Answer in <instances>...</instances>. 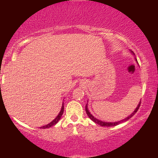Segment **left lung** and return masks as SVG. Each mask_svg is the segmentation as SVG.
Here are the masks:
<instances>
[{
  "label": "left lung",
  "instance_id": "obj_1",
  "mask_svg": "<svg viewBox=\"0 0 158 158\" xmlns=\"http://www.w3.org/2000/svg\"><path fill=\"white\" fill-rule=\"evenodd\" d=\"M136 61H137V59H136ZM140 104H141V101H140V102L139 103L138 106L137 107V108H136V109L135 110V111H134L133 113H132V114H131V115L128 116V117H127V118H126L125 119H123V120H121V121H119V122H116V123H106V122H102V121H100V120H99V119H97V118H95V117H94V116L92 115V114H90V113L89 112V110H88V108H87V105H86V106H85V111H86V114H88V117H89V118H90V119H91V120H93L94 123H97V124L99 125V126H104V127L115 126H117V125H119V123L124 122V121H127V120H128V119H129L130 118H131V117H133V116L135 115V114H136V112H137V110H138L139 106H140Z\"/></svg>",
  "mask_w": 158,
  "mask_h": 158
}]
</instances>
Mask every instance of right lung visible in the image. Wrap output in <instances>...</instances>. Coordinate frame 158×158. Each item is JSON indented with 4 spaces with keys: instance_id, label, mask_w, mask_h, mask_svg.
Here are the masks:
<instances>
[{
    "instance_id": "1",
    "label": "right lung",
    "mask_w": 158,
    "mask_h": 158,
    "mask_svg": "<svg viewBox=\"0 0 158 158\" xmlns=\"http://www.w3.org/2000/svg\"><path fill=\"white\" fill-rule=\"evenodd\" d=\"M63 112H64V105H62V107H61V109L60 110V112H59V115H58L57 117H56V118L54 119L51 123H49V124L46 125V126L41 127V128H50V127H51L52 126H54V125H56V123L59 122V119H61V116H62V114H63Z\"/></svg>"
}]
</instances>
